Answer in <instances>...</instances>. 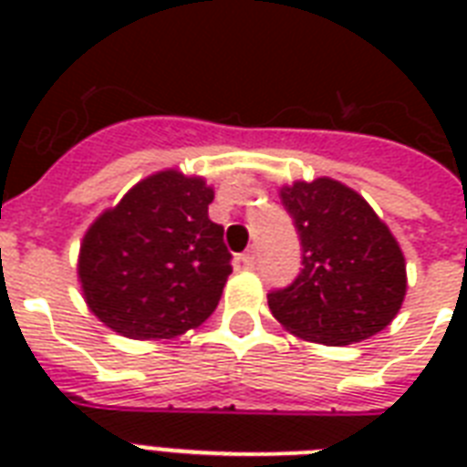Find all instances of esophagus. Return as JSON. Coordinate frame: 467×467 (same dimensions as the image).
<instances>
[{
  "label": "esophagus",
  "instance_id": "34e87169",
  "mask_svg": "<svg viewBox=\"0 0 467 467\" xmlns=\"http://www.w3.org/2000/svg\"><path fill=\"white\" fill-rule=\"evenodd\" d=\"M240 262L244 269H254L256 266V252H244V254L240 256Z\"/></svg>",
  "mask_w": 467,
  "mask_h": 467
}]
</instances>
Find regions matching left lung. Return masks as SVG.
I'll return each mask as SVG.
<instances>
[{"label":"left lung","instance_id":"obj_1","mask_svg":"<svg viewBox=\"0 0 467 467\" xmlns=\"http://www.w3.org/2000/svg\"><path fill=\"white\" fill-rule=\"evenodd\" d=\"M303 249L291 285L269 293V310L300 339L327 347L363 341L390 325L407 291L405 256L383 220L334 179L281 189Z\"/></svg>","mask_w":467,"mask_h":467}]
</instances>
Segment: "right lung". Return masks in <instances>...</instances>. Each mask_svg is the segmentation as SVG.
<instances>
[{
    "label": "right lung",
    "mask_w": 467,
    "mask_h": 467,
    "mask_svg": "<svg viewBox=\"0 0 467 467\" xmlns=\"http://www.w3.org/2000/svg\"><path fill=\"white\" fill-rule=\"evenodd\" d=\"M213 189L167 169L135 183L87 230L79 249L84 300L113 332L169 339L211 317L233 274Z\"/></svg>",
    "instance_id": "obj_1"
}]
</instances>
